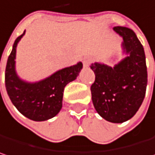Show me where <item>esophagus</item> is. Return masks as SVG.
Masks as SVG:
<instances>
[{"instance_id":"obj_1","label":"esophagus","mask_w":155,"mask_h":155,"mask_svg":"<svg viewBox=\"0 0 155 155\" xmlns=\"http://www.w3.org/2000/svg\"><path fill=\"white\" fill-rule=\"evenodd\" d=\"M91 63V58H85L83 59V66H84V67H88Z\"/></svg>"}]
</instances>
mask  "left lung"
<instances>
[{
	"label": "left lung",
	"mask_w": 155,
	"mask_h": 155,
	"mask_svg": "<svg viewBox=\"0 0 155 155\" xmlns=\"http://www.w3.org/2000/svg\"><path fill=\"white\" fill-rule=\"evenodd\" d=\"M122 37L126 57L114 66L95 62L91 68L95 81L91 87L92 102L97 114L107 121L122 123L131 119L145 98L147 69L144 48L130 28L115 26Z\"/></svg>",
	"instance_id": "obj_1"
}]
</instances>
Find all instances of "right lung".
Instances as JSON below:
<instances>
[{"instance_id": "right-lung-1", "label": "right lung", "mask_w": 155, "mask_h": 155, "mask_svg": "<svg viewBox=\"0 0 155 155\" xmlns=\"http://www.w3.org/2000/svg\"><path fill=\"white\" fill-rule=\"evenodd\" d=\"M23 35L18 37L8 56L5 71V86L8 95L16 108L26 118L43 121L55 117L62 108L64 87L74 81L82 69V63L65 67L50 76L35 82L22 80L16 71L17 46Z\"/></svg>"}]
</instances>
